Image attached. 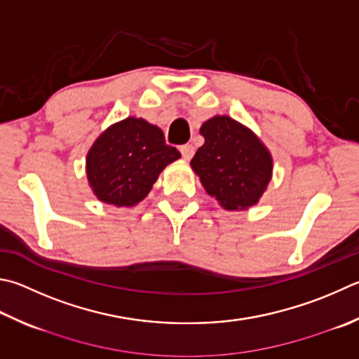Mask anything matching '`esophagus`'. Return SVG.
<instances>
[{"label":"esophagus","instance_id":"esophagus-1","mask_svg":"<svg viewBox=\"0 0 359 359\" xmlns=\"http://www.w3.org/2000/svg\"><path fill=\"white\" fill-rule=\"evenodd\" d=\"M180 152H182V157L185 160H190L194 155V147L191 144H184L180 146Z\"/></svg>","mask_w":359,"mask_h":359}]
</instances>
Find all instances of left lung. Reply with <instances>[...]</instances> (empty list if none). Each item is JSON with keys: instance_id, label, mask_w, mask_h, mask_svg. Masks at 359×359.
<instances>
[{"instance_id": "1", "label": "left lung", "mask_w": 359, "mask_h": 359, "mask_svg": "<svg viewBox=\"0 0 359 359\" xmlns=\"http://www.w3.org/2000/svg\"><path fill=\"white\" fill-rule=\"evenodd\" d=\"M204 146L191 168L205 191L227 210L248 208L262 196L271 179V157L256 135L227 116L202 123Z\"/></svg>"}]
</instances>
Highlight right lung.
<instances>
[{"mask_svg": "<svg viewBox=\"0 0 359 359\" xmlns=\"http://www.w3.org/2000/svg\"><path fill=\"white\" fill-rule=\"evenodd\" d=\"M180 158L168 146L157 126L127 117L103 132L86 160L88 179L95 196L117 207L144 199L166 165Z\"/></svg>", "mask_w": 359, "mask_h": 359, "instance_id": "1", "label": "right lung"}]
</instances>
